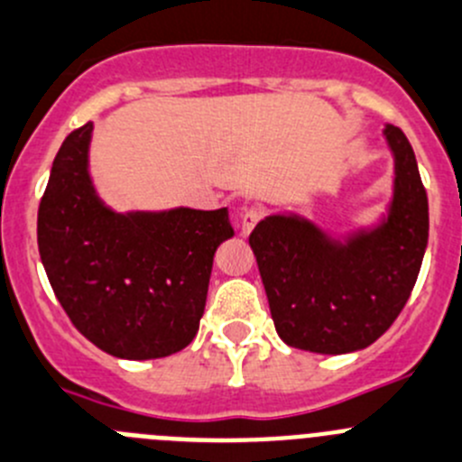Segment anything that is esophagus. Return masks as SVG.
<instances>
[{
    "label": "esophagus",
    "instance_id": "obj_1",
    "mask_svg": "<svg viewBox=\"0 0 462 462\" xmlns=\"http://www.w3.org/2000/svg\"><path fill=\"white\" fill-rule=\"evenodd\" d=\"M263 219V208L261 206H252V208H247L243 213V217H240V226H243V236H249L254 231V226H256L258 222Z\"/></svg>",
    "mask_w": 462,
    "mask_h": 462
}]
</instances>
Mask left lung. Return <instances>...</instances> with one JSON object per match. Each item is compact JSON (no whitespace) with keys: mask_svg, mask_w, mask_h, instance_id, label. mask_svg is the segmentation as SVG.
I'll return each mask as SVG.
<instances>
[{"mask_svg":"<svg viewBox=\"0 0 462 462\" xmlns=\"http://www.w3.org/2000/svg\"><path fill=\"white\" fill-rule=\"evenodd\" d=\"M385 138L394 197L381 226L337 245L309 219L270 215L249 236L276 333L294 349H365L411 297L429 243V199L403 131L388 125Z\"/></svg>","mask_w":462,"mask_h":462,"instance_id":"8db88e82","label":"left lung"}]
</instances>
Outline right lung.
I'll use <instances>...</instances> for the list:
<instances>
[{"instance_id":"1","label":"right lung","mask_w":462,"mask_h":462,"mask_svg":"<svg viewBox=\"0 0 462 462\" xmlns=\"http://www.w3.org/2000/svg\"><path fill=\"white\" fill-rule=\"evenodd\" d=\"M92 122L60 144L38 208V252L79 333L117 358L149 360L192 342L228 210L116 213L88 174Z\"/></svg>"}]
</instances>
